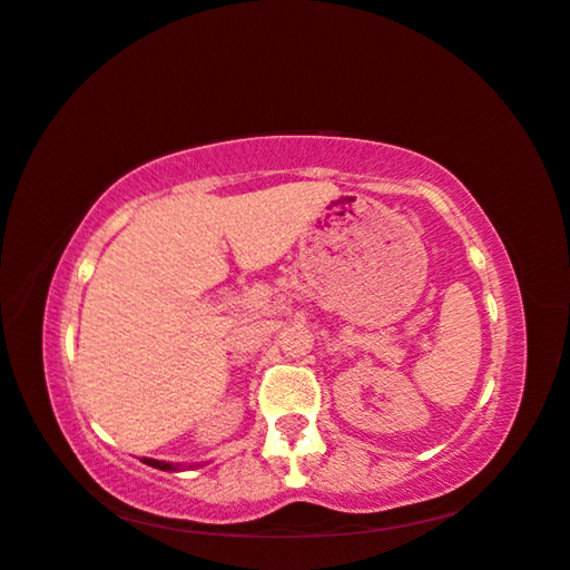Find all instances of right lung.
I'll return each instance as SVG.
<instances>
[{"instance_id": "add662e5", "label": "right lung", "mask_w": 570, "mask_h": 570, "mask_svg": "<svg viewBox=\"0 0 570 570\" xmlns=\"http://www.w3.org/2000/svg\"><path fill=\"white\" fill-rule=\"evenodd\" d=\"M145 464H149V468H157V470H165V472H177V470H184L181 464H171V462H165V460H153V458H142Z\"/></svg>"}]
</instances>
